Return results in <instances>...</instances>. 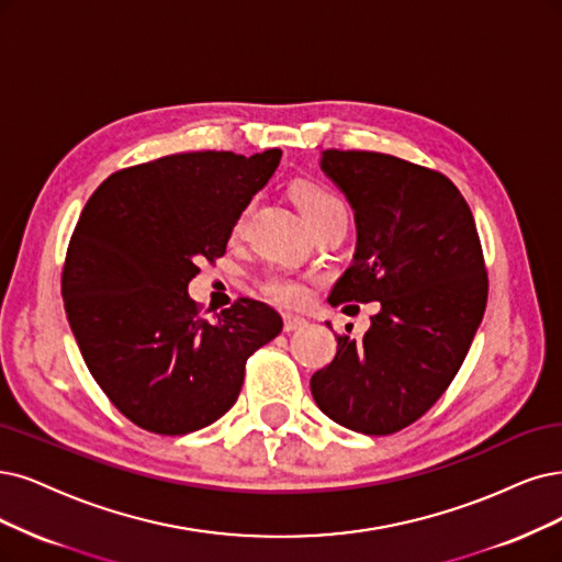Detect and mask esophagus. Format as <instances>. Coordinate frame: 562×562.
<instances>
[{
  "label": "esophagus",
  "mask_w": 562,
  "mask_h": 562,
  "mask_svg": "<svg viewBox=\"0 0 562 562\" xmlns=\"http://www.w3.org/2000/svg\"><path fill=\"white\" fill-rule=\"evenodd\" d=\"M305 324L307 322L303 317H299V315H284V330H286V334H292V330L303 328Z\"/></svg>",
  "instance_id": "obj_1"
}]
</instances>
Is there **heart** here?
<instances>
[{
    "label": "heart",
    "mask_w": 562,
    "mask_h": 562,
    "mask_svg": "<svg viewBox=\"0 0 562 562\" xmlns=\"http://www.w3.org/2000/svg\"><path fill=\"white\" fill-rule=\"evenodd\" d=\"M292 196L310 226L334 215L347 217V207L342 199L322 182L301 180L292 187ZM252 207H255V201H247L238 211L232 224L234 236H240L245 232V224L249 215H252ZM259 286L270 301H276L280 305H301L310 294L307 282L294 273H286V270H268V273H263V278L259 280Z\"/></svg>",
    "instance_id": "obj_1"
}]
</instances>
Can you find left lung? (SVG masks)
Here are the masks:
<instances>
[{"mask_svg":"<svg viewBox=\"0 0 562 562\" xmlns=\"http://www.w3.org/2000/svg\"><path fill=\"white\" fill-rule=\"evenodd\" d=\"M322 169L357 217L355 263L328 303L380 301V313L363 340L338 336L310 389L336 424L391 435L422 419L465 361L488 299L480 234L440 171L368 150H324Z\"/></svg>","mask_w":562,"mask_h":562,"instance_id":"8db88e82","label":"left lung"}]
</instances>
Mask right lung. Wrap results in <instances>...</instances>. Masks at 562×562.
Listing matches in <instances>:
<instances>
[{
	"mask_svg": "<svg viewBox=\"0 0 562 562\" xmlns=\"http://www.w3.org/2000/svg\"><path fill=\"white\" fill-rule=\"evenodd\" d=\"M282 150L180 153L115 171L74 228L61 299L94 382L143 430L187 435L234 407L245 363L282 330L273 307L238 299L207 322L187 294L226 252L240 207Z\"/></svg>",
	"mask_w": 562,
	"mask_h": 562,
	"instance_id": "obj_1",
	"label": "right lung"
}]
</instances>
